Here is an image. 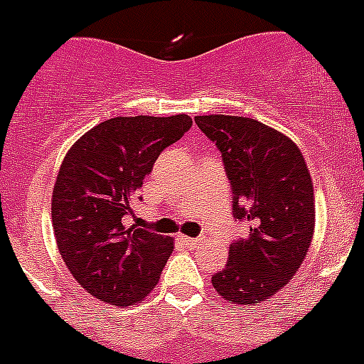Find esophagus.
<instances>
[{"label": "esophagus", "instance_id": "esophagus-1", "mask_svg": "<svg viewBox=\"0 0 364 364\" xmlns=\"http://www.w3.org/2000/svg\"><path fill=\"white\" fill-rule=\"evenodd\" d=\"M179 239H181V243L185 245V247H188V249H196V245L200 243V239L196 237H185V235H179Z\"/></svg>", "mask_w": 364, "mask_h": 364}]
</instances>
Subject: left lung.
Returning a JSON list of instances; mask_svg holds the SVG:
<instances>
[{"label":"left lung","mask_w":364,"mask_h":364,"mask_svg":"<svg viewBox=\"0 0 364 364\" xmlns=\"http://www.w3.org/2000/svg\"><path fill=\"white\" fill-rule=\"evenodd\" d=\"M196 125L223 153L233 192V217L249 232L230 245L228 264L213 288L233 305H254L297 273L314 233V188L303 153L288 136L258 119L198 115Z\"/></svg>","instance_id":"1"}]
</instances>
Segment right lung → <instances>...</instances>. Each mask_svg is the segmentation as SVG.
<instances>
[{
  "instance_id": "right-lung-1",
  "label": "right lung",
  "mask_w": 364,
  "mask_h": 364,
  "mask_svg": "<svg viewBox=\"0 0 364 364\" xmlns=\"http://www.w3.org/2000/svg\"><path fill=\"white\" fill-rule=\"evenodd\" d=\"M191 127L185 114L112 117L65 155L52 194V226L65 265L97 299L131 306L161 279L173 239L129 218L162 149Z\"/></svg>"
}]
</instances>
